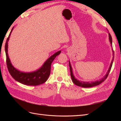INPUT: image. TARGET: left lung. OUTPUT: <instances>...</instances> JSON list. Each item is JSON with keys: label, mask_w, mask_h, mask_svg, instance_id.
I'll use <instances>...</instances> for the list:
<instances>
[{"label": "left lung", "mask_w": 121, "mask_h": 121, "mask_svg": "<svg viewBox=\"0 0 121 121\" xmlns=\"http://www.w3.org/2000/svg\"><path fill=\"white\" fill-rule=\"evenodd\" d=\"M108 35H109V41L111 42V45L112 44V36L111 35V34L108 33ZM112 52H113V56H114V52H113V49H112ZM113 59H114V56H113L112 57V62L110 65V66H109L108 71L107 73V74H105V75L104 77L103 78H101V79H100L99 80H97V81H96L95 82H84V81H79V80H78L77 79L75 78V77H74V75H73V71H72V68L70 64V61H69V69H70V73H71V77L72 81L73 82L75 85H77L78 86L80 87H84V88H89V87H94L95 86L97 85H99L100 84H101L102 82H104V80L107 78L108 76V74L109 72L111 71V69L112 68V63L113 61Z\"/></svg>", "instance_id": "1"}]
</instances>
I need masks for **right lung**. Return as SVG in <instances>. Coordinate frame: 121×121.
<instances>
[{
	"instance_id": "right-lung-1",
	"label": "right lung",
	"mask_w": 121,
	"mask_h": 121,
	"mask_svg": "<svg viewBox=\"0 0 121 121\" xmlns=\"http://www.w3.org/2000/svg\"><path fill=\"white\" fill-rule=\"evenodd\" d=\"M13 28L14 27H13L11 30L9 37L6 40L5 45L6 65L10 75L17 81L26 85L37 86L44 83L47 81L50 74L52 63L56 56L60 53L61 51H58L48 58L44 63L42 66L36 71L30 73H25L17 70L11 63L8 53V41Z\"/></svg>"
}]
</instances>
